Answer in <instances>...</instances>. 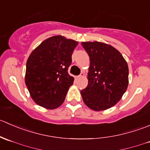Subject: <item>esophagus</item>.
<instances>
[{
	"label": "esophagus",
	"instance_id": "obj_1",
	"mask_svg": "<svg viewBox=\"0 0 150 150\" xmlns=\"http://www.w3.org/2000/svg\"><path fill=\"white\" fill-rule=\"evenodd\" d=\"M83 77H84V73H83V72H81V75H80L79 76L77 77V78H83Z\"/></svg>",
	"mask_w": 150,
	"mask_h": 150
}]
</instances>
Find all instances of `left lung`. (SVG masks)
I'll list each match as a JSON object with an SVG mask.
<instances>
[{"label":"left lung","mask_w":150,"mask_h":150,"mask_svg":"<svg viewBox=\"0 0 150 150\" xmlns=\"http://www.w3.org/2000/svg\"><path fill=\"white\" fill-rule=\"evenodd\" d=\"M90 58L88 86L81 91L85 104L102 111L121 99L128 85V67L120 51L102 42H82Z\"/></svg>","instance_id":"8db88e82"}]
</instances>
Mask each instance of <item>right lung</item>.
Returning a JSON list of instances; mask_svg holds the SVG:
<instances>
[{"instance_id":"1","label":"right lung","mask_w":150,"mask_h":150,"mask_svg":"<svg viewBox=\"0 0 150 150\" xmlns=\"http://www.w3.org/2000/svg\"><path fill=\"white\" fill-rule=\"evenodd\" d=\"M78 42L62 35L48 38L29 56L25 81L30 96L38 105L54 110L62 104L74 78L68 74Z\"/></svg>"}]
</instances>
